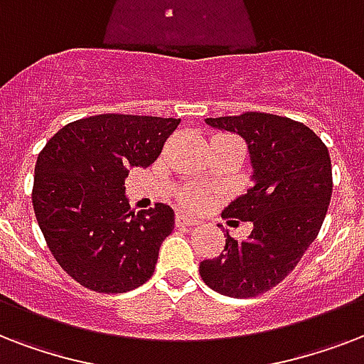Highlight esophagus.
I'll return each mask as SVG.
<instances>
[{
  "instance_id": "obj_1",
  "label": "esophagus",
  "mask_w": 364,
  "mask_h": 364,
  "mask_svg": "<svg viewBox=\"0 0 364 364\" xmlns=\"http://www.w3.org/2000/svg\"><path fill=\"white\" fill-rule=\"evenodd\" d=\"M176 225L177 227H193V225H198V221H196V219H193V217L185 215V213H177Z\"/></svg>"
}]
</instances>
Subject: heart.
Segmentation results:
<instances>
[{
	"instance_id": "heart-1",
	"label": "heart",
	"mask_w": 364,
	"mask_h": 364,
	"mask_svg": "<svg viewBox=\"0 0 364 364\" xmlns=\"http://www.w3.org/2000/svg\"><path fill=\"white\" fill-rule=\"evenodd\" d=\"M181 200H183V204L188 205V208H198V205L202 204V196H200L198 193H194V191L183 194Z\"/></svg>"
}]
</instances>
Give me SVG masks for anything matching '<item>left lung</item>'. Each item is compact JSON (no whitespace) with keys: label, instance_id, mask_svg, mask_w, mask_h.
I'll list each match as a JSON object with an SVG mask.
<instances>
[{"label":"left lung","instance_id":"1","mask_svg":"<svg viewBox=\"0 0 364 364\" xmlns=\"http://www.w3.org/2000/svg\"><path fill=\"white\" fill-rule=\"evenodd\" d=\"M245 139L253 187L225 208L223 217L251 221L245 240L227 232L225 253L200 262L208 287L234 299L270 291L294 270L319 234L333 194L327 145L302 122L247 111L205 119Z\"/></svg>","mask_w":364,"mask_h":364}]
</instances>
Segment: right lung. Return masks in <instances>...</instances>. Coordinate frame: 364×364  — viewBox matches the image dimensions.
<instances>
[{
	"instance_id": "add662e5",
	"label": "right lung",
	"mask_w": 364,
	"mask_h": 364,
	"mask_svg": "<svg viewBox=\"0 0 364 364\" xmlns=\"http://www.w3.org/2000/svg\"><path fill=\"white\" fill-rule=\"evenodd\" d=\"M181 119L87 117L58 130L37 156L31 202L50 253L82 287L126 293L153 276L173 210H130L124 179L147 168Z\"/></svg>"
}]
</instances>
